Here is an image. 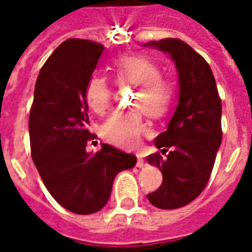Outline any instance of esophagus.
Masks as SVG:
<instances>
[{
  "label": "esophagus",
  "mask_w": 252,
  "mask_h": 252,
  "mask_svg": "<svg viewBox=\"0 0 252 252\" xmlns=\"http://www.w3.org/2000/svg\"><path fill=\"white\" fill-rule=\"evenodd\" d=\"M144 163H145V161H144V158L141 157V156H137V167H142L144 166Z\"/></svg>",
  "instance_id": "obj_1"
}]
</instances>
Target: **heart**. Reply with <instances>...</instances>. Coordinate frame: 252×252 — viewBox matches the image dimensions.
Instances as JSON below:
<instances>
[{
	"label": "heart",
	"mask_w": 252,
	"mask_h": 252,
	"mask_svg": "<svg viewBox=\"0 0 252 252\" xmlns=\"http://www.w3.org/2000/svg\"><path fill=\"white\" fill-rule=\"evenodd\" d=\"M115 80L120 86H137L132 98L134 110L118 112L102 126L104 140L120 148H137L148 128L142 119L144 111L150 118H161L171 106L175 86L162 76L161 68L144 56L123 55L114 61ZM85 98L95 114L104 115L110 110L112 87L104 76L94 74L86 85Z\"/></svg>",
	"instance_id": "1"
}]
</instances>
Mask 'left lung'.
<instances>
[{
	"label": "left lung",
	"mask_w": 252,
	"mask_h": 252,
	"mask_svg": "<svg viewBox=\"0 0 252 252\" xmlns=\"http://www.w3.org/2000/svg\"><path fill=\"white\" fill-rule=\"evenodd\" d=\"M145 45L170 53L179 73V103L167 129L154 141L161 152L148 157L163 176L157 191L148 193L150 204L176 209L193 201L209 182L222 140V104L211 66L191 45L176 37Z\"/></svg>",
	"instance_id": "1"
}]
</instances>
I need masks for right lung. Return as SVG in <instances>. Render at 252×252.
<instances>
[{"label": "right lung", "mask_w": 252, "mask_h": 252, "mask_svg": "<svg viewBox=\"0 0 252 252\" xmlns=\"http://www.w3.org/2000/svg\"><path fill=\"white\" fill-rule=\"evenodd\" d=\"M103 47L86 39H68L45 61L37 76L30 110L31 157L52 197L77 215L100 211L110 199L116 174L137 158L103 144L91 156L85 90Z\"/></svg>", "instance_id": "right-lung-1"}]
</instances>
